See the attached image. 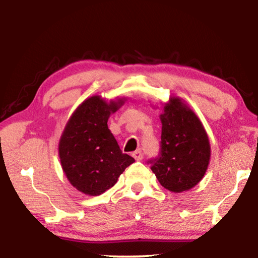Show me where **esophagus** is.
<instances>
[{"label":"esophagus","mask_w":258,"mask_h":258,"mask_svg":"<svg viewBox=\"0 0 258 258\" xmlns=\"http://www.w3.org/2000/svg\"><path fill=\"white\" fill-rule=\"evenodd\" d=\"M132 156L134 157L135 158V160H142V158H143V152L141 151V150H135L133 154H132Z\"/></svg>","instance_id":"1"}]
</instances>
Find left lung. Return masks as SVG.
I'll use <instances>...</instances> for the list:
<instances>
[{
	"instance_id": "8db88e82",
	"label": "left lung",
	"mask_w": 258,
	"mask_h": 258,
	"mask_svg": "<svg viewBox=\"0 0 258 258\" xmlns=\"http://www.w3.org/2000/svg\"><path fill=\"white\" fill-rule=\"evenodd\" d=\"M161 141L151 171L165 189L190 190L202 181L211 159V146L202 121L180 98H171L160 115Z\"/></svg>"
}]
</instances>
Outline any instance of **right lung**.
<instances>
[{"label":"right lung","mask_w":258,"mask_h":258,"mask_svg":"<svg viewBox=\"0 0 258 258\" xmlns=\"http://www.w3.org/2000/svg\"><path fill=\"white\" fill-rule=\"evenodd\" d=\"M123 104L124 99L107 102L93 95L76 108L61 135V166L72 185L83 194H103L134 163L133 157L121 152L107 124Z\"/></svg>","instance_id":"1"}]
</instances>
